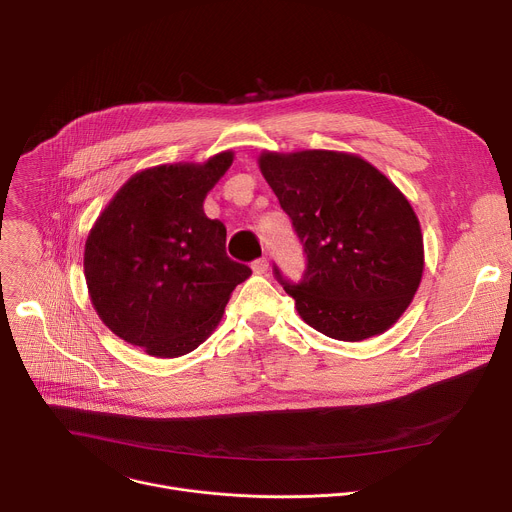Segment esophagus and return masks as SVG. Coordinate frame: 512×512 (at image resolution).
<instances>
[{
  "label": "esophagus",
  "mask_w": 512,
  "mask_h": 512,
  "mask_svg": "<svg viewBox=\"0 0 512 512\" xmlns=\"http://www.w3.org/2000/svg\"><path fill=\"white\" fill-rule=\"evenodd\" d=\"M251 269H253V273H265L267 269H269V259L267 257H259V259H255L253 263H251Z\"/></svg>",
  "instance_id": "obj_1"
}]
</instances>
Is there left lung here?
<instances>
[{
	"label": "left lung",
	"mask_w": 512,
	"mask_h": 512,
	"mask_svg": "<svg viewBox=\"0 0 512 512\" xmlns=\"http://www.w3.org/2000/svg\"><path fill=\"white\" fill-rule=\"evenodd\" d=\"M259 168L304 245L306 271L291 283L298 314L334 340L389 330L411 304L423 273V237L401 190L354 154L265 152Z\"/></svg>",
	"instance_id": "left-lung-1"
}]
</instances>
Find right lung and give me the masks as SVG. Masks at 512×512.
<instances>
[{"label":"right lung","instance_id":"add662e5","mask_svg":"<svg viewBox=\"0 0 512 512\" xmlns=\"http://www.w3.org/2000/svg\"><path fill=\"white\" fill-rule=\"evenodd\" d=\"M233 152L204 164H166L131 176L85 243V277L103 324L152 356L176 358L221 322L251 269L227 251V229L204 198Z\"/></svg>","mask_w":512,"mask_h":512}]
</instances>
